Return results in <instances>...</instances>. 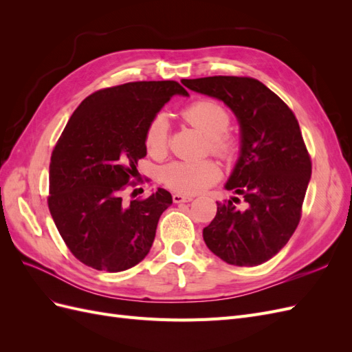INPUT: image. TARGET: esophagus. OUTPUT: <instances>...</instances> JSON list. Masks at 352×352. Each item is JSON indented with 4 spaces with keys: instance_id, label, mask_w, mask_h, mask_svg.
<instances>
[{
    "instance_id": "1",
    "label": "esophagus",
    "mask_w": 352,
    "mask_h": 352,
    "mask_svg": "<svg viewBox=\"0 0 352 352\" xmlns=\"http://www.w3.org/2000/svg\"><path fill=\"white\" fill-rule=\"evenodd\" d=\"M189 201H192V197L184 195V194H173V202H176V204H182V202H189Z\"/></svg>"
}]
</instances>
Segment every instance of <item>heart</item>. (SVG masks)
I'll return each mask as SVG.
<instances>
[{
	"label": "heart",
	"instance_id": "obj_1",
	"mask_svg": "<svg viewBox=\"0 0 352 352\" xmlns=\"http://www.w3.org/2000/svg\"><path fill=\"white\" fill-rule=\"evenodd\" d=\"M184 117L197 131L210 140L211 151L226 155L230 153V142L225 136L230 123L228 110L216 101L199 100L188 105ZM170 123L164 113L155 114L145 129V146L151 154H163L168 142ZM220 176V168L212 162H175L168 164L164 172V182L179 192L195 194L206 189Z\"/></svg>",
	"mask_w": 352,
	"mask_h": 352
}]
</instances>
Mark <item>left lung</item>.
<instances>
[{
    "instance_id": "8db88e82",
    "label": "left lung",
    "mask_w": 352,
    "mask_h": 352,
    "mask_svg": "<svg viewBox=\"0 0 352 352\" xmlns=\"http://www.w3.org/2000/svg\"><path fill=\"white\" fill-rule=\"evenodd\" d=\"M182 83L221 101L239 124V157L225 188L243 198L245 208L230 199L217 202L216 217L202 230L204 242L228 264H263L285 247L301 219L311 162L300 124L289 107L257 79L210 76Z\"/></svg>"
}]
</instances>
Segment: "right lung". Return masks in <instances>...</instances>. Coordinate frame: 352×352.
<instances>
[{"instance_id":"obj_1","label":"right lung","mask_w":352,"mask_h":352,"mask_svg":"<svg viewBox=\"0 0 352 352\" xmlns=\"http://www.w3.org/2000/svg\"><path fill=\"white\" fill-rule=\"evenodd\" d=\"M175 95V80L131 82L85 98L52 151L48 207L72 254L95 270L123 272L150 252L160 216L173 199L163 188L124 204L122 192L146 155L145 129Z\"/></svg>"}]
</instances>
